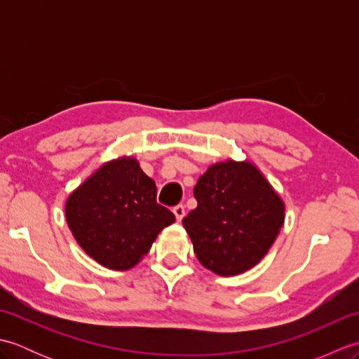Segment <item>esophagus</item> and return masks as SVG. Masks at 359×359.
Listing matches in <instances>:
<instances>
[{
    "label": "esophagus",
    "instance_id": "34e87169",
    "mask_svg": "<svg viewBox=\"0 0 359 359\" xmlns=\"http://www.w3.org/2000/svg\"><path fill=\"white\" fill-rule=\"evenodd\" d=\"M172 212H174L175 219H177V222H180V220L185 216V207L184 205H175V207L172 208Z\"/></svg>",
    "mask_w": 359,
    "mask_h": 359
}]
</instances>
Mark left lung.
Returning <instances> with one entry per match:
<instances>
[{"label": "left lung", "instance_id": "obj_1", "mask_svg": "<svg viewBox=\"0 0 359 359\" xmlns=\"http://www.w3.org/2000/svg\"><path fill=\"white\" fill-rule=\"evenodd\" d=\"M197 207L182 220L205 269L236 276L262 261L284 225L285 205L248 160L211 165L194 187Z\"/></svg>", "mask_w": 359, "mask_h": 359}]
</instances>
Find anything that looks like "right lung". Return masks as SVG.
Wrapping results in <instances>:
<instances>
[{
	"mask_svg": "<svg viewBox=\"0 0 359 359\" xmlns=\"http://www.w3.org/2000/svg\"><path fill=\"white\" fill-rule=\"evenodd\" d=\"M156 182L134 157L103 163L66 201V220L88 256L111 270L139 264L172 212L158 205Z\"/></svg>",
	"mask_w": 359,
	"mask_h": 359,
	"instance_id": "obj_1",
	"label": "right lung"
}]
</instances>
